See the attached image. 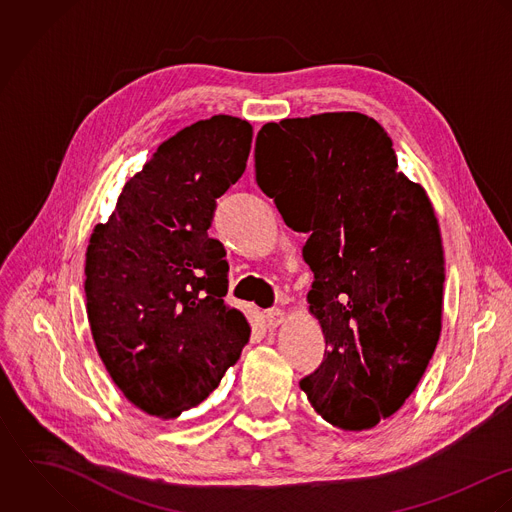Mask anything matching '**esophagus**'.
Here are the masks:
<instances>
[{
    "label": "esophagus",
    "mask_w": 512,
    "mask_h": 512,
    "mask_svg": "<svg viewBox=\"0 0 512 512\" xmlns=\"http://www.w3.org/2000/svg\"><path fill=\"white\" fill-rule=\"evenodd\" d=\"M265 318H267V326L269 328H277L279 324H283L287 320V312L281 310V308H269L265 312Z\"/></svg>",
    "instance_id": "esophagus-1"
}]
</instances>
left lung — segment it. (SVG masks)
Here are the masks:
<instances>
[{
    "instance_id": "left-lung-1",
    "label": "left lung",
    "mask_w": 512,
    "mask_h": 512,
    "mask_svg": "<svg viewBox=\"0 0 512 512\" xmlns=\"http://www.w3.org/2000/svg\"><path fill=\"white\" fill-rule=\"evenodd\" d=\"M255 174L285 223L310 233L308 310L328 348L301 390L330 425L372 429L404 406L441 334L445 259L433 205L398 172L382 124L360 112L267 122Z\"/></svg>"
}]
</instances>
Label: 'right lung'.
Masks as SVG:
<instances>
[{
    "label": "right lung",
    "mask_w": 512,
    "mask_h": 512,
    "mask_svg": "<svg viewBox=\"0 0 512 512\" xmlns=\"http://www.w3.org/2000/svg\"><path fill=\"white\" fill-rule=\"evenodd\" d=\"M253 126L198 120L158 146L93 229L85 295L97 352L130 404L174 419L219 386L249 340L227 295L215 200L245 172Z\"/></svg>",
    "instance_id": "1"
}]
</instances>
